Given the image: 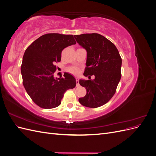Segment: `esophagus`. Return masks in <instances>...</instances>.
Masks as SVG:
<instances>
[{"label":"esophagus","mask_w":156,"mask_h":156,"mask_svg":"<svg viewBox=\"0 0 156 156\" xmlns=\"http://www.w3.org/2000/svg\"><path fill=\"white\" fill-rule=\"evenodd\" d=\"M76 86L79 87V79H76Z\"/></svg>","instance_id":"1"}]
</instances>
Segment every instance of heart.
<instances>
[{
    "label": "heart",
    "instance_id": "1",
    "mask_svg": "<svg viewBox=\"0 0 156 156\" xmlns=\"http://www.w3.org/2000/svg\"><path fill=\"white\" fill-rule=\"evenodd\" d=\"M68 72L73 75H77L79 73V69L77 67H71L68 69Z\"/></svg>",
    "mask_w": 156,
    "mask_h": 156
}]
</instances>
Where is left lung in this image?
Here are the masks:
<instances>
[{"label":"left lung","mask_w":156,"mask_h":156,"mask_svg":"<svg viewBox=\"0 0 156 156\" xmlns=\"http://www.w3.org/2000/svg\"><path fill=\"white\" fill-rule=\"evenodd\" d=\"M77 43L87 51L84 75L94 80H79L87 94L79 101L83 106L97 108L105 105L114 96L121 78L122 58L115 44L103 36L92 33L75 35Z\"/></svg>","instance_id":"obj_1"}]
</instances>
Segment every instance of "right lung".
I'll list each match as a JSON object with an SVG mask.
<instances>
[{"label":"right lung","instance_id":"obj_1","mask_svg":"<svg viewBox=\"0 0 156 156\" xmlns=\"http://www.w3.org/2000/svg\"><path fill=\"white\" fill-rule=\"evenodd\" d=\"M75 44L72 34L49 33L27 48L21 66L23 84L37 106L43 108L59 106L64 93L76 86V80L69 73H64V78L53 76L56 70L55 64L60 62L62 50Z\"/></svg>","mask_w":156,"mask_h":156}]
</instances>
